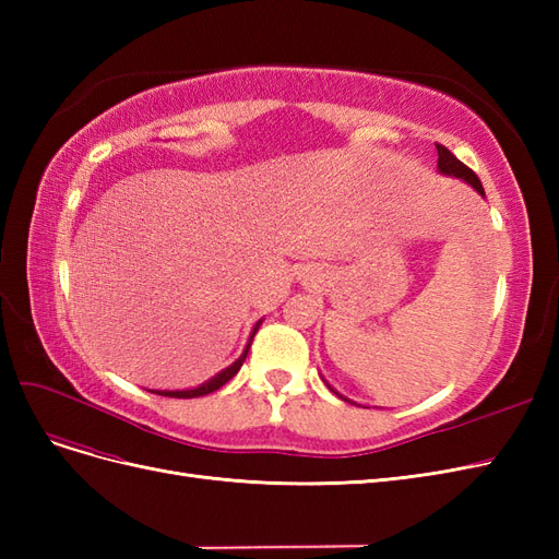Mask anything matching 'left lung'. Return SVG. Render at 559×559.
I'll return each instance as SVG.
<instances>
[{
	"mask_svg": "<svg viewBox=\"0 0 559 559\" xmlns=\"http://www.w3.org/2000/svg\"><path fill=\"white\" fill-rule=\"evenodd\" d=\"M436 148H438V173L441 175H445V177H454V179H462V181H466L471 189H476L483 198H485V191H483V183H480V179L476 177V173L473 170H468V167L462 163V160H456L450 151L445 148V146H441V144H436ZM329 384V382H326ZM329 389L331 392L335 394V396H341L343 401H347V403H354V401H349V399H345L343 394H337L335 389L329 384Z\"/></svg>",
	"mask_w": 559,
	"mask_h": 559,
	"instance_id": "1",
	"label": "left lung"
}]
</instances>
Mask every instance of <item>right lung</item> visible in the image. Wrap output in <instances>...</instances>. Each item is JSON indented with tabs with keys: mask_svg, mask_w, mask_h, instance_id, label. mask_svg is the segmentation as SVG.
I'll return each mask as SVG.
<instances>
[{
	"mask_svg": "<svg viewBox=\"0 0 559 559\" xmlns=\"http://www.w3.org/2000/svg\"><path fill=\"white\" fill-rule=\"evenodd\" d=\"M261 321H263V319H259L257 324H253V329H251V333H249V341H247V345H245L240 357L235 359L230 366H226L224 370H218V373H216L214 378H210L207 382H202V384L191 386V389H148V392L160 394V396H170V399H195V396H205V394L216 392L218 386H224V384L242 368V364H245V359H247V354H249L253 335H257V331H259V326H261Z\"/></svg>",
	"mask_w": 559,
	"mask_h": 559,
	"instance_id": "add662e5",
	"label": "right lung"
}]
</instances>
